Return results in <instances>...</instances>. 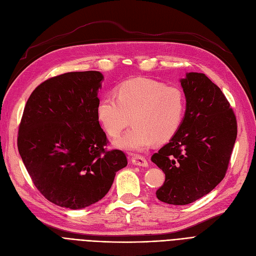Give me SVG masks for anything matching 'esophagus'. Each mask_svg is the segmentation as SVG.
Here are the masks:
<instances>
[{"label": "esophagus", "mask_w": 256, "mask_h": 256, "mask_svg": "<svg viewBox=\"0 0 256 256\" xmlns=\"http://www.w3.org/2000/svg\"><path fill=\"white\" fill-rule=\"evenodd\" d=\"M130 162H132V164H135V166L148 167V162H146V160L144 158V156L136 155V156H134V158H132Z\"/></svg>", "instance_id": "esophagus-1"}]
</instances>
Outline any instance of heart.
<instances>
[{
  "mask_svg": "<svg viewBox=\"0 0 256 256\" xmlns=\"http://www.w3.org/2000/svg\"><path fill=\"white\" fill-rule=\"evenodd\" d=\"M114 96H107L96 106V118L110 137H118L132 122V128L114 142L121 150L140 153L154 144H164L176 134L185 114V96L176 86H164L149 78L123 82Z\"/></svg>",
  "mask_w": 256,
  "mask_h": 256,
  "instance_id": "obj_1",
  "label": "heart"
}]
</instances>
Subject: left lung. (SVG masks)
<instances>
[{"label":"left lung","instance_id":"1","mask_svg":"<svg viewBox=\"0 0 256 256\" xmlns=\"http://www.w3.org/2000/svg\"><path fill=\"white\" fill-rule=\"evenodd\" d=\"M180 83L186 98L182 124L151 158L166 176L156 196L172 205L192 203L224 180L237 136L235 114L216 84L198 72Z\"/></svg>","mask_w":256,"mask_h":256}]
</instances>
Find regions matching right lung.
I'll return each mask as SVG.
<instances>
[{"mask_svg":"<svg viewBox=\"0 0 256 256\" xmlns=\"http://www.w3.org/2000/svg\"><path fill=\"white\" fill-rule=\"evenodd\" d=\"M98 71L68 72L40 84L26 102L18 150L30 176L46 199L80 210L100 201L116 172L128 164L120 150L106 151L96 118Z\"/></svg>","mask_w":256,"mask_h":256,"instance_id":"obj_1","label":"right lung"}]
</instances>
